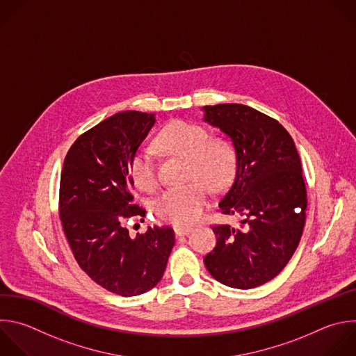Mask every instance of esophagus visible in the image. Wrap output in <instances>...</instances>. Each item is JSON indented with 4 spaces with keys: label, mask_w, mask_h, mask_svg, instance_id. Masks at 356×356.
I'll return each instance as SVG.
<instances>
[{
    "label": "esophagus",
    "mask_w": 356,
    "mask_h": 356,
    "mask_svg": "<svg viewBox=\"0 0 356 356\" xmlns=\"http://www.w3.org/2000/svg\"><path fill=\"white\" fill-rule=\"evenodd\" d=\"M190 232H193V227H190V226H175L176 236H186Z\"/></svg>",
    "instance_id": "obj_1"
}]
</instances>
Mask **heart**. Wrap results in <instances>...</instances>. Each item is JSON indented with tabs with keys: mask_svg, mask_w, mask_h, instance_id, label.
<instances>
[{
	"mask_svg": "<svg viewBox=\"0 0 356 356\" xmlns=\"http://www.w3.org/2000/svg\"><path fill=\"white\" fill-rule=\"evenodd\" d=\"M156 145L168 154L187 158V179L198 180L163 191L154 204L155 212L176 225L193 223L208 204L204 184L212 190H220L230 181L234 172L233 151L227 143L211 138L204 127L184 120L165 126L156 137ZM130 175L143 190L149 191L158 186L155 159L148 149L141 148L133 155Z\"/></svg>",
	"mask_w": 356,
	"mask_h": 356,
	"instance_id": "b5f03b06",
	"label": "heart"
}]
</instances>
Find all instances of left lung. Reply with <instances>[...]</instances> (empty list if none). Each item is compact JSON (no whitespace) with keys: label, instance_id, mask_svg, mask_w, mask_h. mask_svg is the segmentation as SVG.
I'll return each mask as SVG.
<instances>
[{"label":"left lung","instance_id":"obj_1","mask_svg":"<svg viewBox=\"0 0 356 356\" xmlns=\"http://www.w3.org/2000/svg\"><path fill=\"white\" fill-rule=\"evenodd\" d=\"M202 111V120L229 138L236 155L219 208L243 216L242 227H212L216 246L204 264L218 282L252 289L284 270L302 238L307 198L300 158L289 133L250 106L223 103Z\"/></svg>","mask_w":356,"mask_h":356}]
</instances>
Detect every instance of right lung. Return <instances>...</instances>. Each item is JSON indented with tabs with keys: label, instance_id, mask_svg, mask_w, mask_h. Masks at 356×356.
Segmentation results:
<instances>
[{
	"label": "right lung",
	"instance_id": "right-lung-1",
	"mask_svg": "<svg viewBox=\"0 0 356 356\" xmlns=\"http://www.w3.org/2000/svg\"><path fill=\"white\" fill-rule=\"evenodd\" d=\"M155 122V114L136 110L113 114L78 137L61 172L60 218L74 257L97 285L120 296L152 289L175 246L170 227L131 238L124 226L127 218L145 216L133 204L130 162Z\"/></svg>",
	"mask_w": 356,
	"mask_h": 356
}]
</instances>
